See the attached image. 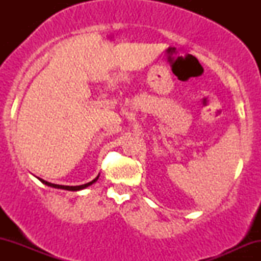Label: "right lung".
<instances>
[{"mask_svg": "<svg viewBox=\"0 0 261 261\" xmlns=\"http://www.w3.org/2000/svg\"><path fill=\"white\" fill-rule=\"evenodd\" d=\"M99 176V175H98ZM98 176L95 179H93L92 181L87 182V184H83V185H77V187H68V185H58V184H51V182L49 181H45L44 179H39L41 182H44L45 185H47V187H53V188H56V189H64V190H70V191H77V190H82V189H85L87 187H89V185H92L93 182L97 181Z\"/></svg>", "mask_w": 261, "mask_h": 261, "instance_id": "1", "label": "right lung"}]
</instances>
